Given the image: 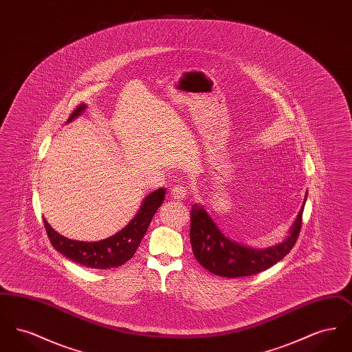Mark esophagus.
I'll use <instances>...</instances> for the list:
<instances>
[{
	"mask_svg": "<svg viewBox=\"0 0 352 352\" xmlns=\"http://www.w3.org/2000/svg\"><path fill=\"white\" fill-rule=\"evenodd\" d=\"M170 195L177 201H184L187 197V188L184 186H179V184L173 186L170 190Z\"/></svg>",
	"mask_w": 352,
	"mask_h": 352,
	"instance_id": "esophagus-1",
	"label": "esophagus"
}]
</instances>
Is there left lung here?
<instances>
[{"label":"left lung","mask_w":352,"mask_h":352,"mask_svg":"<svg viewBox=\"0 0 352 352\" xmlns=\"http://www.w3.org/2000/svg\"><path fill=\"white\" fill-rule=\"evenodd\" d=\"M303 206L283 243L265 250H256L230 240L220 231L204 207L194 204L190 224V241L194 256L203 268L221 277L234 278L260 273L283 260L294 247L301 231Z\"/></svg>","instance_id":"obj_1"}]
</instances>
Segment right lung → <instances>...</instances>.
<instances>
[{"label": "right lung", "mask_w": 352, "mask_h": 352, "mask_svg": "<svg viewBox=\"0 0 352 352\" xmlns=\"http://www.w3.org/2000/svg\"><path fill=\"white\" fill-rule=\"evenodd\" d=\"M85 108V104H80L72 112L68 121H72L74 118L82 115ZM165 188H158L151 192L142 201L135 217L129 221L126 227L118 231V234L95 243L71 240L58 234L45 218L43 223L52 247L74 263L88 268H116L133 257L142 237L148 231L151 219L165 199Z\"/></svg>", "instance_id": "1"}]
</instances>
